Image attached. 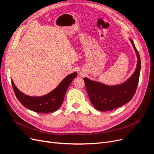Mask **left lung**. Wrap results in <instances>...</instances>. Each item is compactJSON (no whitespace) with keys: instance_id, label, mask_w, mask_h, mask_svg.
Returning <instances> with one entry per match:
<instances>
[{"instance_id":"left-lung-1","label":"left lung","mask_w":154,"mask_h":154,"mask_svg":"<svg viewBox=\"0 0 154 154\" xmlns=\"http://www.w3.org/2000/svg\"><path fill=\"white\" fill-rule=\"evenodd\" d=\"M137 57L135 72L125 82L114 86L106 85L85 78L86 90L92 105L100 111H109L127 103L132 99L138 85L141 70L140 56L132 40H130Z\"/></svg>"}]
</instances>
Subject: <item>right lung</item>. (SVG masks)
Masks as SVG:
<instances>
[{"label": "right lung", "instance_id": "1", "mask_svg": "<svg viewBox=\"0 0 154 154\" xmlns=\"http://www.w3.org/2000/svg\"><path fill=\"white\" fill-rule=\"evenodd\" d=\"M76 76L77 72L69 74L63 79L55 89L48 94L39 97L24 94L16 87L12 80L11 84L16 97L23 106L36 112L46 114L57 110L61 106L67 88Z\"/></svg>", "mask_w": 154, "mask_h": 154}]
</instances>
